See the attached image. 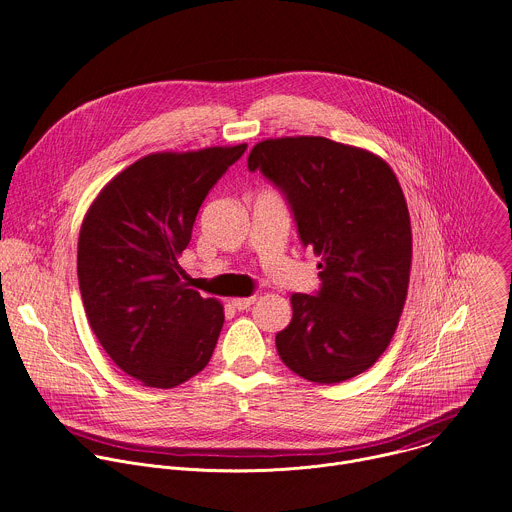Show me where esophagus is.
<instances>
[{
	"instance_id": "esophagus-1",
	"label": "esophagus",
	"mask_w": 512,
	"mask_h": 512,
	"mask_svg": "<svg viewBox=\"0 0 512 512\" xmlns=\"http://www.w3.org/2000/svg\"><path fill=\"white\" fill-rule=\"evenodd\" d=\"M255 296H249V298H235L231 304L237 308V310H247V308H251L253 304H255Z\"/></svg>"
}]
</instances>
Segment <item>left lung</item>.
<instances>
[{
  "mask_svg": "<svg viewBox=\"0 0 512 512\" xmlns=\"http://www.w3.org/2000/svg\"><path fill=\"white\" fill-rule=\"evenodd\" d=\"M247 166L283 194L302 245L322 257L320 289L291 296L279 358L312 383L364 373L389 346L407 298L411 223L397 176L367 150L308 135L257 143Z\"/></svg>",
  "mask_w": 512,
  "mask_h": 512,
  "instance_id": "1",
  "label": "left lung"
}]
</instances>
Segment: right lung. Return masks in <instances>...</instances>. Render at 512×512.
<instances>
[{
  "label": "right lung",
  "instance_id": "right-lung-1",
  "mask_svg": "<svg viewBox=\"0 0 512 512\" xmlns=\"http://www.w3.org/2000/svg\"><path fill=\"white\" fill-rule=\"evenodd\" d=\"M245 150L145 156L85 216L77 271L89 324L117 367L143 385H182L214 352L223 306L188 289L178 259L206 194Z\"/></svg>",
  "mask_w": 512,
  "mask_h": 512
}]
</instances>
